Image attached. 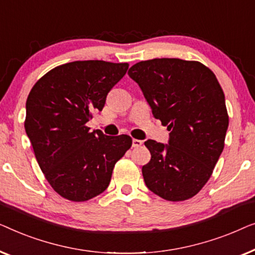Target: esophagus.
Masks as SVG:
<instances>
[{
    "instance_id": "1",
    "label": "esophagus",
    "mask_w": 255,
    "mask_h": 255,
    "mask_svg": "<svg viewBox=\"0 0 255 255\" xmlns=\"http://www.w3.org/2000/svg\"><path fill=\"white\" fill-rule=\"evenodd\" d=\"M142 144H143V141H141V139H136V138L132 139V146H134V148H138V146H141Z\"/></svg>"
}]
</instances>
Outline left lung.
<instances>
[{
    "label": "left lung",
    "instance_id": "8db88e82",
    "mask_svg": "<svg viewBox=\"0 0 255 255\" xmlns=\"http://www.w3.org/2000/svg\"><path fill=\"white\" fill-rule=\"evenodd\" d=\"M156 119L170 130L168 144L148 139L142 167L150 191L167 201L198 194L224 148L229 126L225 97L216 76L198 61L152 59L128 70Z\"/></svg>",
    "mask_w": 255,
    "mask_h": 255
}]
</instances>
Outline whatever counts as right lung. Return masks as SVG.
<instances>
[{
  "label": "right lung",
  "instance_id": "1",
  "mask_svg": "<svg viewBox=\"0 0 255 255\" xmlns=\"http://www.w3.org/2000/svg\"><path fill=\"white\" fill-rule=\"evenodd\" d=\"M127 69L128 63L74 61L48 71L28 93L25 131L42 173L64 199L82 202L103 193L131 146L130 136L85 126Z\"/></svg>",
  "mask_w": 255,
  "mask_h": 255
}]
</instances>
